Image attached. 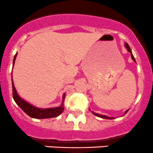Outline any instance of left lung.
Returning <instances> with one entry per match:
<instances>
[{"label":"left lung","mask_w":153,"mask_h":153,"mask_svg":"<svg viewBox=\"0 0 153 153\" xmlns=\"http://www.w3.org/2000/svg\"><path fill=\"white\" fill-rule=\"evenodd\" d=\"M125 46H126V48H127V50H128V51L129 53H131V59H132L133 60H134V62H135V59H134V56L132 55V53H131V49H130V47H129V45H128L127 43H126L125 44ZM128 111V110H127V111H126V113H127V111ZM93 114H94V115H96V116H97V117H101V118H104V119H114L113 118V117H107V116H105V115H102V114H97V113H94V112H93Z\"/></svg>","instance_id":"obj_1"}]
</instances>
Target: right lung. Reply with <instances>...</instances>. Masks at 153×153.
Segmentation results:
<instances>
[{
  "label": "right lung",
  "mask_w": 153,
  "mask_h": 153,
  "mask_svg": "<svg viewBox=\"0 0 153 153\" xmlns=\"http://www.w3.org/2000/svg\"><path fill=\"white\" fill-rule=\"evenodd\" d=\"M16 56L17 53L16 54L14 57V60H13V65H14L15 60H16ZM12 84H13V97L14 100L16 101V103L20 106V108L23 110L24 111L29 115L30 117H33V118L36 119H44V118H51V117H56L57 116L59 115L60 114L62 113L64 111V107L63 105L61 106L57 107V108H47V109H41V108H38L34 107L33 105H30V104L27 103L25 102L24 100H22L20 97L18 95L17 92H16V88L14 86V83H13V79H12ZM65 97V94L63 95V100Z\"/></svg>",
  "instance_id": "1"
}]
</instances>
